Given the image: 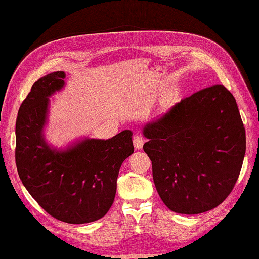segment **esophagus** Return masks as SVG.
<instances>
[{
    "mask_svg": "<svg viewBox=\"0 0 259 259\" xmlns=\"http://www.w3.org/2000/svg\"><path fill=\"white\" fill-rule=\"evenodd\" d=\"M134 142V146L136 149H142V146H144V139H142V137L139 135H136L133 139Z\"/></svg>",
    "mask_w": 259,
    "mask_h": 259,
    "instance_id": "34e87169",
    "label": "esophagus"
}]
</instances>
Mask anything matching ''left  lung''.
<instances>
[{
  "instance_id": "left-lung-1",
  "label": "left lung",
  "mask_w": 259,
  "mask_h": 259,
  "mask_svg": "<svg viewBox=\"0 0 259 259\" xmlns=\"http://www.w3.org/2000/svg\"><path fill=\"white\" fill-rule=\"evenodd\" d=\"M144 151L170 210L201 213L226 199L238 179L246 133L234 96L222 84L195 92L147 123Z\"/></svg>"
}]
</instances>
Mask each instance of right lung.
<instances>
[{
	"label": "right lung",
	"mask_w": 259,
	"mask_h": 259,
	"mask_svg": "<svg viewBox=\"0 0 259 259\" xmlns=\"http://www.w3.org/2000/svg\"><path fill=\"white\" fill-rule=\"evenodd\" d=\"M65 73L38 79L16 118L15 163L22 184L45 210L68 224L98 221L112 206L121 164L134 153L133 133L111 139H84L65 150L49 146L43 128L49 97L61 90Z\"/></svg>",
	"instance_id": "right-lung-1"
}]
</instances>
